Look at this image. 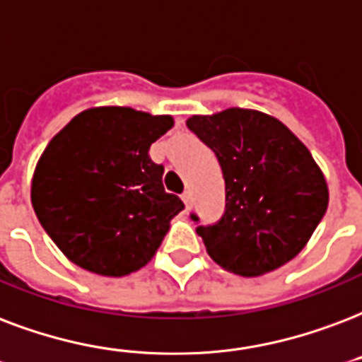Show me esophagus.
Wrapping results in <instances>:
<instances>
[{
  "instance_id": "1",
  "label": "esophagus",
  "mask_w": 362,
  "mask_h": 362,
  "mask_svg": "<svg viewBox=\"0 0 362 362\" xmlns=\"http://www.w3.org/2000/svg\"><path fill=\"white\" fill-rule=\"evenodd\" d=\"M182 201H184V205H186V209L189 211V209H192V193L184 192V195H182Z\"/></svg>"
}]
</instances>
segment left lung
<instances>
[{"label": "left lung", "mask_w": 362, "mask_h": 362, "mask_svg": "<svg viewBox=\"0 0 362 362\" xmlns=\"http://www.w3.org/2000/svg\"><path fill=\"white\" fill-rule=\"evenodd\" d=\"M187 129L218 157L226 211L197 226L218 266L252 277L273 272L305 247L328 206V187L310 150L279 119L230 107L193 115ZM193 222L199 218L192 214Z\"/></svg>", "instance_id": "1"}]
</instances>
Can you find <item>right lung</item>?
Masks as SVG:
<instances>
[{
    "mask_svg": "<svg viewBox=\"0 0 362 362\" xmlns=\"http://www.w3.org/2000/svg\"><path fill=\"white\" fill-rule=\"evenodd\" d=\"M175 121L132 107H90L47 144L32 180L35 216L68 260L123 277L156 255L184 209L163 187L150 146Z\"/></svg>",
    "mask_w": 362,
    "mask_h": 362,
    "instance_id": "1",
    "label": "right lung"
}]
</instances>
